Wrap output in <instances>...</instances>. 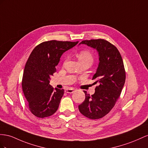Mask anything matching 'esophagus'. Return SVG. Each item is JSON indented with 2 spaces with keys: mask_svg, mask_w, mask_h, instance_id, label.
I'll list each match as a JSON object with an SVG mask.
<instances>
[{
  "mask_svg": "<svg viewBox=\"0 0 148 148\" xmlns=\"http://www.w3.org/2000/svg\"><path fill=\"white\" fill-rule=\"evenodd\" d=\"M65 92L67 93H73L74 92V89L73 88H68L65 90Z\"/></svg>",
  "mask_w": 148,
  "mask_h": 148,
  "instance_id": "1",
  "label": "esophagus"
}]
</instances>
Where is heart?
Returning <instances> with one entry per match:
<instances>
[{
	"instance_id": "b5f03b06",
	"label": "heart",
	"mask_w": 148,
	"mask_h": 148,
	"mask_svg": "<svg viewBox=\"0 0 148 148\" xmlns=\"http://www.w3.org/2000/svg\"><path fill=\"white\" fill-rule=\"evenodd\" d=\"M78 59L79 61L81 60H88L92 64L93 61V57L91 53L88 51H81L78 56Z\"/></svg>"
}]
</instances>
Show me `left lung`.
I'll use <instances>...</instances> for the list:
<instances>
[{"label":"left lung","mask_w":148,"mask_h":148,"mask_svg":"<svg viewBox=\"0 0 148 148\" xmlns=\"http://www.w3.org/2000/svg\"><path fill=\"white\" fill-rule=\"evenodd\" d=\"M80 44L96 49L99 62L92 77L99 86L92 96L84 91L86 98L79 110L89 119H100L110 112L122 91L126 79L123 61L117 49L106 40H86Z\"/></svg>","instance_id":"obj_1"}]
</instances>
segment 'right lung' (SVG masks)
<instances>
[{
	"instance_id": "add662e5",
	"label": "right lung",
	"mask_w": 148,
	"mask_h": 148,
	"mask_svg": "<svg viewBox=\"0 0 148 148\" xmlns=\"http://www.w3.org/2000/svg\"><path fill=\"white\" fill-rule=\"evenodd\" d=\"M79 41L50 40L36 46L25 66L22 77V90L28 106L34 115L44 118L58 110L64 90L53 88L51 76L56 71L64 52L77 45Z\"/></svg>"
}]
</instances>
